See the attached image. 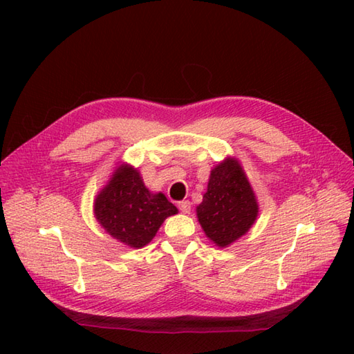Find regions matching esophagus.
<instances>
[{
	"label": "esophagus",
	"mask_w": 354,
	"mask_h": 354,
	"mask_svg": "<svg viewBox=\"0 0 354 354\" xmlns=\"http://www.w3.org/2000/svg\"><path fill=\"white\" fill-rule=\"evenodd\" d=\"M178 207H179V209H181V212H183L184 214H189V213H190V209H192V204H190L189 201H183V202H179Z\"/></svg>",
	"instance_id": "esophagus-1"
}]
</instances>
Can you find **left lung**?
<instances>
[{
    "label": "left lung",
    "instance_id": "1",
    "mask_svg": "<svg viewBox=\"0 0 354 354\" xmlns=\"http://www.w3.org/2000/svg\"><path fill=\"white\" fill-rule=\"evenodd\" d=\"M196 213L207 237L221 248L250 231L257 219L259 204L236 158H227L209 173L207 193Z\"/></svg>",
    "mask_w": 354,
    "mask_h": 354
}]
</instances>
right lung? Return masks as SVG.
Wrapping results in <instances>:
<instances>
[{"label":"right lung","mask_w":354,"mask_h":354,"mask_svg":"<svg viewBox=\"0 0 354 354\" xmlns=\"http://www.w3.org/2000/svg\"><path fill=\"white\" fill-rule=\"evenodd\" d=\"M178 208L162 193H150L140 171L122 164L94 201L95 219L108 232L131 248L147 245Z\"/></svg>","instance_id":"right-lung-1"}]
</instances>
